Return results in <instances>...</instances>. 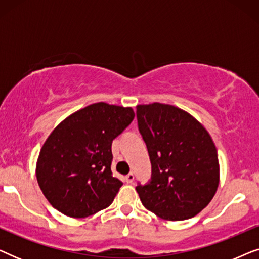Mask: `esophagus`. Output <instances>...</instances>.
<instances>
[{"instance_id":"1","label":"esophagus","mask_w":259,"mask_h":259,"mask_svg":"<svg viewBox=\"0 0 259 259\" xmlns=\"http://www.w3.org/2000/svg\"><path fill=\"white\" fill-rule=\"evenodd\" d=\"M125 180H126V183H128V184L133 183V180H134V175H133V173L132 172L128 173V175L125 177Z\"/></svg>"}]
</instances>
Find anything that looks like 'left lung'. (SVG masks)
<instances>
[{"label":"left lung","mask_w":259,"mask_h":259,"mask_svg":"<svg viewBox=\"0 0 259 259\" xmlns=\"http://www.w3.org/2000/svg\"><path fill=\"white\" fill-rule=\"evenodd\" d=\"M137 119L152 165L150 182L136 187L141 203L166 221L194 217L218 189V154L211 136L172 105H138Z\"/></svg>","instance_id":"8db88e82"}]
</instances>
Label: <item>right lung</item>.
Segmentation results:
<instances>
[{"label": "right lung", "mask_w": 259, "mask_h": 259, "mask_svg": "<svg viewBox=\"0 0 259 259\" xmlns=\"http://www.w3.org/2000/svg\"><path fill=\"white\" fill-rule=\"evenodd\" d=\"M133 119L131 107L98 102L55 127L36 164L38 186L53 207L84 218L112 204L122 185L111 169L112 143Z\"/></svg>", "instance_id": "right-lung-1"}]
</instances>
